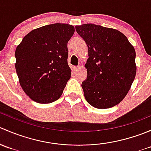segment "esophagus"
Masks as SVG:
<instances>
[{"label": "esophagus", "mask_w": 151, "mask_h": 151, "mask_svg": "<svg viewBox=\"0 0 151 151\" xmlns=\"http://www.w3.org/2000/svg\"><path fill=\"white\" fill-rule=\"evenodd\" d=\"M80 68V66L74 67V71H78V70H79V68Z\"/></svg>", "instance_id": "obj_1"}]
</instances>
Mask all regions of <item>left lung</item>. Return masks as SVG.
Here are the masks:
<instances>
[{
  "label": "left lung",
  "instance_id": "1",
  "mask_svg": "<svg viewBox=\"0 0 151 151\" xmlns=\"http://www.w3.org/2000/svg\"><path fill=\"white\" fill-rule=\"evenodd\" d=\"M88 47L85 66L87 79L82 83L85 98L97 109L119 104L135 78L136 52L127 37L115 29L94 24L76 25Z\"/></svg>",
  "mask_w": 151,
  "mask_h": 151
}]
</instances>
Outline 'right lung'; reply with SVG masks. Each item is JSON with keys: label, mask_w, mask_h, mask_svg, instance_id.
<instances>
[{"label": "right lung", "mask_w": 151, "mask_h": 151, "mask_svg": "<svg viewBox=\"0 0 151 151\" xmlns=\"http://www.w3.org/2000/svg\"><path fill=\"white\" fill-rule=\"evenodd\" d=\"M74 33L68 24L47 25L31 30L17 47L19 84L33 101L49 104L62 95L71 77L67 44Z\"/></svg>", "instance_id": "add662e5"}]
</instances>
